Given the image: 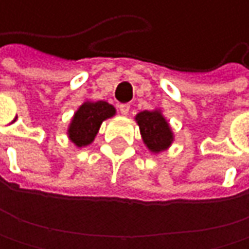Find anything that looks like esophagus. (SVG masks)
<instances>
[{
  "label": "esophagus",
  "mask_w": 249,
  "mask_h": 249,
  "mask_svg": "<svg viewBox=\"0 0 249 249\" xmlns=\"http://www.w3.org/2000/svg\"><path fill=\"white\" fill-rule=\"evenodd\" d=\"M118 109H119V113L121 115H128V112H130V104H119Z\"/></svg>",
  "instance_id": "1"
}]
</instances>
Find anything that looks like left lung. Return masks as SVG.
<instances>
[{"label":"left lung","mask_w":249,"mask_h":249,"mask_svg":"<svg viewBox=\"0 0 249 249\" xmlns=\"http://www.w3.org/2000/svg\"><path fill=\"white\" fill-rule=\"evenodd\" d=\"M140 134L146 148L158 154L166 151L173 142V131L161 110H143L136 115Z\"/></svg>","instance_id":"obj_1"}]
</instances>
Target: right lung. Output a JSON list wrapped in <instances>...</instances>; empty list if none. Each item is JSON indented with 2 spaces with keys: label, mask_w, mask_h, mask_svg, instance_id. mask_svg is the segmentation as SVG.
<instances>
[{
  "label": "right lung",
  "mask_w": 249,
  "mask_h": 249,
  "mask_svg": "<svg viewBox=\"0 0 249 249\" xmlns=\"http://www.w3.org/2000/svg\"><path fill=\"white\" fill-rule=\"evenodd\" d=\"M115 113V107L107 101H85L70 122L67 131L69 139L77 148L88 146L94 142L103 121L112 118Z\"/></svg>",
  "instance_id": "obj_1"
}]
</instances>
